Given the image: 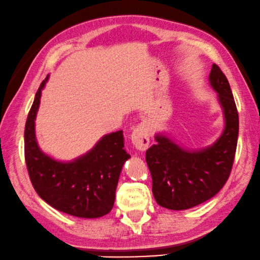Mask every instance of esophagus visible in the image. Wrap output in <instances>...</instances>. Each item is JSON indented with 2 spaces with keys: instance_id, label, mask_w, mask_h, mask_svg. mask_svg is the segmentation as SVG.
Segmentation results:
<instances>
[{
  "instance_id": "esophagus-1",
  "label": "esophagus",
  "mask_w": 260,
  "mask_h": 260,
  "mask_svg": "<svg viewBox=\"0 0 260 260\" xmlns=\"http://www.w3.org/2000/svg\"><path fill=\"white\" fill-rule=\"evenodd\" d=\"M131 143L137 150L145 151L150 144V126L147 123H139L131 134Z\"/></svg>"
}]
</instances>
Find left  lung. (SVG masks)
I'll return each instance as SVG.
<instances>
[{
  "label": "left lung",
  "mask_w": 260,
  "mask_h": 260,
  "mask_svg": "<svg viewBox=\"0 0 260 260\" xmlns=\"http://www.w3.org/2000/svg\"><path fill=\"white\" fill-rule=\"evenodd\" d=\"M209 85L217 93L224 129L210 145L188 150L157 133L155 144L146 151L152 177V193L159 206L185 210L216 195L229 178L238 139V113L233 91L223 72L213 65Z\"/></svg>",
  "instance_id": "8db88e82"
}]
</instances>
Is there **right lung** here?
I'll return each instance as SVG.
<instances>
[{
	"label": "right lung",
	"mask_w": 260,
	"mask_h": 260,
	"mask_svg": "<svg viewBox=\"0 0 260 260\" xmlns=\"http://www.w3.org/2000/svg\"><path fill=\"white\" fill-rule=\"evenodd\" d=\"M47 80L49 75L36 93L24 131L30 180L39 197L59 211L82 218L105 216L113 209L119 174L130 158L123 131L102 136L93 149L70 161L44 152L36 137L35 121Z\"/></svg>",
	"instance_id": "right-lung-1"
}]
</instances>
